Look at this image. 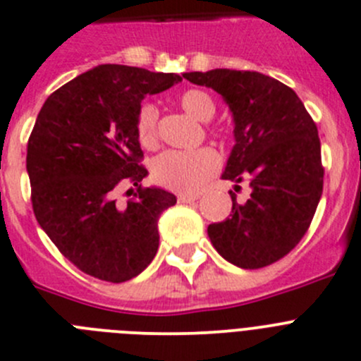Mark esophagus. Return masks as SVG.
I'll return each mask as SVG.
<instances>
[{"instance_id": "1", "label": "esophagus", "mask_w": 361, "mask_h": 361, "mask_svg": "<svg viewBox=\"0 0 361 361\" xmlns=\"http://www.w3.org/2000/svg\"><path fill=\"white\" fill-rule=\"evenodd\" d=\"M200 200V196H196V194H180L178 196V201L180 203H194V201Z\"/></svg>"}]
</instances>
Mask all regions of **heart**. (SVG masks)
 Instances as JSON below:
<instances>
[{
    "instance_id": "1",
    "label": "heart",
    "mask_w": 361,
    "mask_h": 361,
    "mask_svg": "<svg viewBox=\"0 0 361 361\" xmlns=\"http://www.w3.org/2000/svg\"><path fill=\"white\" fill-rule=\"evenodd\" d=\"M181 109L197 121H210L215 116V101L200 89L185 90L180 96ZM137 137L144 147H153L158 140V109L153 103H144L135 119ZM221 158L212 147L194 151L171 149L153 161V178L161 187L178 192H197L217 173Z\"/></svg>"
}]
</instances>
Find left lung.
I'll list each match as a JSON object with an SVG mask.
<instances>
[{"label": "left lung", "mask_w": 361, "mask_h": 361, "mask_svg": "<svg viewBox=\"0 0 361 361\" xmlns=\"http://www.w3.org/2000/svg\"><path fill=\"white\" fill-rule=\"evenodd\" d=\"M183 78L221 94L235 123V146L222 180L247 181L251 196L208 226L224 260L260 269L283 258L308 231L322 196L324 169L317 126L298 94L255 71L212 69ZM240 188V187H238Z\"/></svg>", "instance_id": "8db88e82"}]
</instances>
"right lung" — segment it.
<instances>
[{"label": "right lung", "instance_id": "1", "mask_svg": "<svg viewBox=\"0 0 361 361\" xmlns=\"http://www.w3.org/2000/svg\"><path fill=\"white\" fill-rule=\"evenodd\" d=\"M174 73L103 63L60 87L42 104L28 140L26 171L37 222L63 257L103 281L139 276L158 251V219L176 196L140 187L135 119L146 96L180 83ZM139 186L117 207L119 184Z\"/></svg>", "mask_w": 361, "mask_h": 361}]
</instances>
